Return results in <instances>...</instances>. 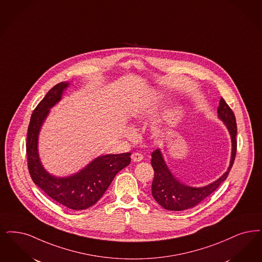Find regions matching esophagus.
Instances as JSON below:
<instances>
[{"instance_id":"34e87169","label":"esophagus","mask_w":262,"mask_h":262,"mask_svg":"<svg viewBox=\"0 0 262 262\" xmlns=\"http://www.w3.org/2000/svg\"><path fill=\"white\" fill-rule=\"evenodd\" d=\"M132 160H133L134 162L138 163V162H141V161L143 160V156H142L140 153H134V154L132 155Z\"/></svg>"}]
</instances>
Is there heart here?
Wrapping results in <instances>:
<instances>
[{"instance_id":"heart-1","label":"heart","mask_w":262,"mask_h":262,"mask_svg":"<svg viewBox=\"0 0 262 262\" xmlns=\"http://www.w3.org/2000/svg\"><path fill=\"white\" fill-rule=\"evenodd\" d=\"M155 107L153 105H140L136 107L133 111H132V117L134 122H144L148 119V117L152 114V112L154 111ZM164 134V130L162 127H154L153 129V136L154 137H161ZM124 136L129 140H136L137 135H136V130L133 127L127 126L124 130Z\"/></svg>"}]
</instances>
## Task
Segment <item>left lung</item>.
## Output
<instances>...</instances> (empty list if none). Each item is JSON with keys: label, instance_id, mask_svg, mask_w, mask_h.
Wrapping results in <instances>:
<instances>
[{"label": "left lung", "instance_id": "1", "mask_svg": "<svg viewBox=\"0 0 262 262\" xmlns=\"http://www.w3.org/2000/svg\"><path fill=\"white\" fill-rule=\"evenodd\" d=\"M217 114L219 119L223 122L230 135L231 157L229 167L226 171L211 183L200 187H194L182 183L168 168L162 150L156 149L152 153L151 165L155 171L151 188L152 196L164 209L176 211L191 209L209 196L228 177L237 149L236 118L230 107L222 97L220 98V105L217 107Z\"/></svg>", "mask_w": 262, "mask_h": 262}]
</instances>
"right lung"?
<instances>
[{
  "label": "right lung",
  "mask_w": 262,
  "mask_h": 262,
  "mask_svg": "<svg viewBox=\"0 0 262 262\" xmlns=\"http://www.w3.org/2000/svg\"><path fill=\"white\" fill-rule=\"evenodd\" d=\"M70 83L61 82L46 94L32 113L27 133L26 152L32 179L52 199L69 209L91 208L110 186L116 174L130 164V153L106 154L94 158L84 168L66 177L50 173L39 154V136L51 109L61 101Z\"/></svg>",
  "instance_id": "1"
}]
</instances>
